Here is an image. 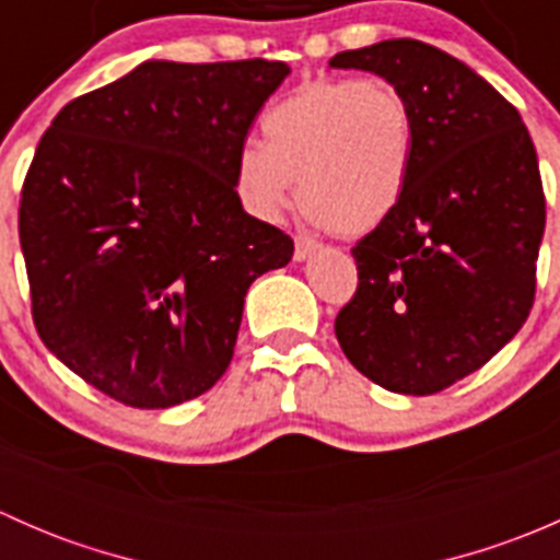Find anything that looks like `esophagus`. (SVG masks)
<instances>
[{
  "mask_svg": "<svg viewBox=\"0 0 560 560\" xmlns=\"http://www.w3.org/2000/svg\"><path fill=\"white\" fill-rule=\"evenodd\" d=\"M316 248H319V246H316V241L298 235V238H295V262H306V259L312 257Z\"/></svg>",
  "mask_w": 560,
  "mask_h": 560,
  "instance_id": "obj_1",
  "label": "esophagus"
}]
</instances>
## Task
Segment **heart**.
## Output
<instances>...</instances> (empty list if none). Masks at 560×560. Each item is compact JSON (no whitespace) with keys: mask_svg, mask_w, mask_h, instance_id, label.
<instances>
[{"mask_svg":"<svg viewBox=\"0 0 560 560\" xmlns=\"http://www.w3.org/2000/svg\"><path fill=\"white\" fill-rule=\"evenodd\" d=\"M415 165V118L398 89L369 78L314 81L262 118V143L235 160V189L259 219L298 200L341 235L380 228L400 206Z\"/></svg>","mask_w":560,"mask_h":560,"instance_id":"b5f03b06","label":"heart"}]
</instances>
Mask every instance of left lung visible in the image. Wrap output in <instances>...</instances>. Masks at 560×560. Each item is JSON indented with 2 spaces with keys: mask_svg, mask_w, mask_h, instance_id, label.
Masks as SVG:
<instances>
[{
  "mask_svg": "<svg viewBox=\"0 0 560 560\" xmlns=\"http://www.w3.org/2000/svg\"><path fill=\"white\" fill-rule=\"evenodd\" d=\"M330 67L385 78L415 118L409 186L352 248L360 284L336 338L389 393H439L482 369L528 319L545 235L536 149L482 75L420 39L343 50Z\"/></svg>",
  "mask_w": 560,
  "mask_h": 560,
  "instance_id": "1",
  "label": "left lung"
}]
</instances>
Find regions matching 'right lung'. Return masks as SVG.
Here are the masks:
<instances>
[{"instance_id":"right-lung-1","label":"right lung","mask_w":560,"mask_h":560,"mask_svg":"<svg viewBox=\"0 0 560 560\" xmlns=\"http://www.w3.org/2000/svg\"><path fill=\"white\" fill-rule=\"evenodd\" d=\"M284 61L145 59L50 121L19 208L45 347L138 409L211 389L235 352L254 279L290 235L244 211L235 160Z\"/></svg>"}]
</instances>
